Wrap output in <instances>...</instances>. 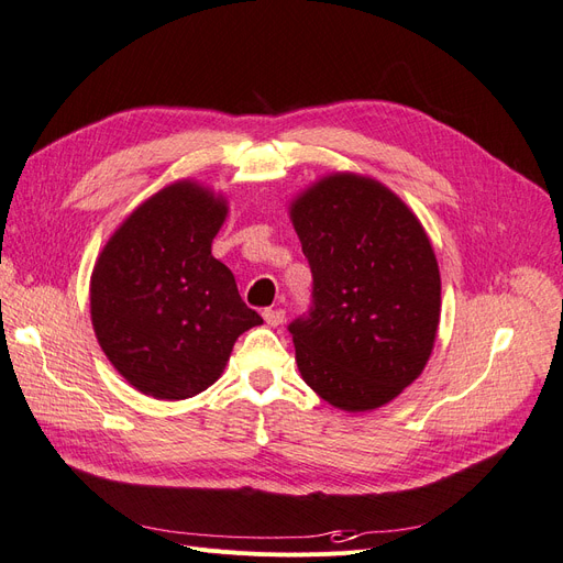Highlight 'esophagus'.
I'll return each mask as SVG.
<instances>
[{"instance_id": "34e87169", "label": "esophagus", "mask_w": 563, "mask_h": 563, "mask_svg": "<svg viewBox=\"0 0 563 563\" xmlns=\"http://www.w3.org/2000/svg\"><path fill=\"white\" fill-rule=\"evenodd\" d=\"M262 316H264L268 328H278V324H283V320H285V311H283V308H266V311H264Z\"/></svg>"}]
</instances>
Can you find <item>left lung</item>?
Returning <instances> with one entry per match:
<instances>
[{
	"mask_svg": "<svg viewBox=\"0 0 563 563\" xmlns=\"http://www.w3.org/2000/svg\"><path fill=\"white\" fill-rule=\"evenodd\" d=\"M287 212L313 274L311 318L289 324L301 378L349 413L393 402L440 328V266L421 220L357 173L322 175Z\"/></svg>",
	"mask_w": 563,
	"mask_h": 563,
	"instance_id": "1",
	"label": "left lung"
}]
</instances>
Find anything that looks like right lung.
<instances>
[{"label": "right lung", "mask_w": 563, "mask_h": 563, "mask_svg": "<svg viewBox=\"0 0 563 563\" xmlns=\"http://www.w3.org/2000/svg\"><path fill=\"white\" fill-rule=\"evenodd\" d=\"M229 198L196 179L152 194L107 239L90 274V322L142 395L187 400L222 376L233 343L264 320L212 257Z\"/></svg>", "instance_id": "obj_1"}]
</instances>
